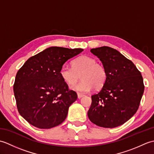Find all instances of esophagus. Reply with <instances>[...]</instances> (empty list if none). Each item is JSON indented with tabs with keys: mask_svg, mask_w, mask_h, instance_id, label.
<instances>
[{
	"mask_svg": "<svg viewBox=\"0 0 154 154\" xmlns=\"http://www.w3.org/2000/svg\"><path fill=\"white\" fill-rule=\"evenodd\" d=\"M83 96H84V95H83V94H82L79 93H77V97H78V99H81V98H82Z\"/></svg>",
	"mask_w": 154,
	"mask_h": 154,
	"instance_id": "34e87169",
	"label": "esophagus"
}]
</instances>
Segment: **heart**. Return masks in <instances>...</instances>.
<instances>
[{
    "mask_svg": "<svg viewBox=\"0 0 154 154\" xmlns=\"http://www.w3.org/2000/svg\"><path fill=\"white\" fill-rule=\"evenodd\" d=\"M60 75L64 82L68 85L75 84L79 79V83L74 85L72 90L79 93H86L93 88L99 89L105 83L107 73L103 65L97 63L95 59L83 55L72 62V67L64 65L61 67Z\"/></svg>",
    "mask_w": 154,
    "mask_h": 154,
    "instance_id": "1",
    "label": "heart"
}]
</instances>
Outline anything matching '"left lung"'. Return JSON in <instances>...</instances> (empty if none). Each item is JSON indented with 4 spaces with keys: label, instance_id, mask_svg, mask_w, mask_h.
Segmentation results:
<instances>
[{
    "label": "left lung",
    "instance_id": "obj_1",
    "mask_svg": "<svg viewBox=\"0 0 154 154\" xmlns=\"http://www.w3.org/2000/svg\"><path fill=\"white\" fill-rule=\"evenodd\" d=\"M91 52L102 62L107 78L99 92L91 96L88 117L100 127L119 126L138 109L144 91L141 73L115 49L103 46L91 49Z\"/></svg>",
    "mask_w": 154,
    "mask_h": 154
}]
</instances>
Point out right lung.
Listing matches in <instances>:
<instances>
[{
  "mask_svg": "<svg viewBox=\"0 0 154 154\" xmlns=\"http://www.w3.org/2000/svg\"><path fill=\"white\" fill-rule=\"evenodd\" d=\"M81 48L50 47L30 57L16 75L14 93L20 114L32 126L49 129L65 120L77 99L60 75L68 60Z\"/></svg>",
  "mask_w": 154,
  "mask_h": 154,
  "instance_id": "1",
  "label": "right lung"
}]
</instances>
